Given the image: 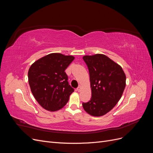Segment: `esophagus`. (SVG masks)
Instances as JSON below:
<instances>
[{"mask_svg":"<svg viewBox=\"0 0 153 153\" xmlns=\"http://www.w3.org/2000/svg\"><path fill=\"white\" fill-rule=\"evenodd\" d=\"M80 89H81V86H80V85H79V86H78V87L76 88V91H77L78 92H80Z\"/></svg>","mask_w":153,"mask_h":153,"instance_id":"esophagus-1","label":"esophagus"}]
</instances>
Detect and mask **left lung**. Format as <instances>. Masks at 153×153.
<instances>
[{
  "instance_id": "obj_1",
  "label": "left lung",
  "mask_w": 153,
  "mask_h": 153,
  "mask_svg": "<svg viewBox=\"0 0 153 153\" xmlns=\"http://www.w3.org/2000/svg\"><path fill=\"white\" fill-rule=\"evenodd\" d=\"M89 69L92 96L82 103L86 112L99 117L108 113L121 99L126 86L122 68L106 55L96 54L83 57Z\"/></svg>"
}]
</instances>
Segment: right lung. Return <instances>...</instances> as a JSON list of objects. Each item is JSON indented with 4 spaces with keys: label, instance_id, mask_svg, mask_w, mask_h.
<instances>
[{
    "label": "right lung",
    "instance_id": "obj_1",
    "mask_svg": "<svg viewBox=\"0 0 153 153\" xmlns=\"http://www.w3.org/2000/svg\"><path fill=\"white\" fill-rule=\"evenodd\" d=\"M74 59L71 55L50 53L36 61L29 68L32 93L45 109L53 112L62 108L74 92L64 71Z\"/></svg>",
    "mask_w": 153,
    "mask_h": 153
}]
</instances>
